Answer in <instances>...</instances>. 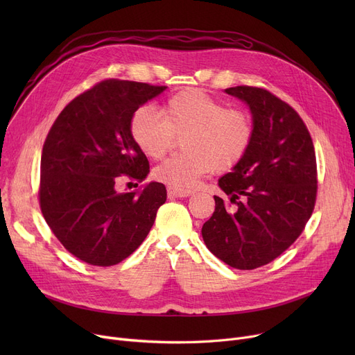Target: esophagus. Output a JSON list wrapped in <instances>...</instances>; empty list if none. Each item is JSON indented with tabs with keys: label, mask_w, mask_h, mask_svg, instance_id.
Instances as JSON below:
<instances>
[{
	"label": "esophagus",
	"mask_w": 355,
	"mask_h": 355,
	"mask_svg": "<svg viewBox=\"0 0 355 355\" xmlns=\"http://www.w3.org/2000/svg\"><path fill=\"white\" fill-rule=\"evenodd\" d=\"M166 193H168V197L170 198H181V197H189L191 196L194 191L191 190H182V189H177V187H173V185H170V187L166 189Z\"/></svg>",
	"instance_id": "esophagus-1"
}]
</instances>
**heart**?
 Masks as SVG:
<instances>
[{"instance_id": "obj_1", "label": "heart", "mask_w": 355, "mask_h": 355, "mask_svg": "<svg viewBox=\"0 0 355 355\" xmlns=\"http://www.w3.org/2000/svg\"><path fill=\"white\" fill-rule=\"evenodd\" d=\"M130 135L141 151L161 159L182 138L185 153L161 162L154 177L177 189H190L204 175L233 170L246 157L254 138L249 112L227 107L198 89H185L168 99L161 112L151 106L135 110Z\"/></svg>"}]
</instances>
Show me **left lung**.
<instances>
[{"label":"left lung","mask_w":355,"mask_h":355,"mask_svg":"<svg viewBox=\"0 0 355 355\" xmlns=\"http://www.w3.org/2000/svg\"><path fill=\"white\" fill-rule=\"evenodd\" d=\"M254 122L246 157L218 180L225 197L202 225L209 250L226 265L252 270L270 263L301 236L318 190L309 130L297 112L266 89L236 86Z\"/></svg>","instance_id":"1"}]
</instances>
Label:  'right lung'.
<instances>
[{"mask_svg":"<svg viewBox=\"0 0 355 355\" xmlns=\"http://www.w3.org/2000/svg\"><path fill=\"white\" fill-rule=\"evenodd\" d=\"M164 90L103 80L66 105L49 130L40 164V209L53 234L82 262L106 268L132 254L166 200L161 182H149L138 194L116 190L119 178L141 182L149 173L130 135V119Z\"/></svg>","mask_w":355,"mask_h":355,"instance_id":"1","label":"right lung"}]
</instances>
